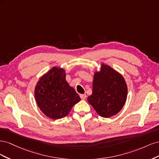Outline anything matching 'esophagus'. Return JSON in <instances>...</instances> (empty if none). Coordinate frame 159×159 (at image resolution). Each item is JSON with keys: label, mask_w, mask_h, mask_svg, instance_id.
<instances>
[{"label": "esophagus", "mask_w": 159, "mask_h": 159, "mask_svg": "<svg viewBox=\"0 0 159 159\" xmlns=\"http://www.w3.org/2000/svg\"><path fill=\"white\" fill-rule=\"evenodd\" d=\"M80 98H81V99H82V100H84V99H85V98H86V97H87V96H86V95L85 94H80Z\"/></svg>", "instance_id": "34e87169"}]
</instances>
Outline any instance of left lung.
I'll list each match as a JSON object with an SVG mask.
<instances>
[{
    "instance_id": "1",
    "label": "left lung",
    "mask_w": 159,
    "mask_h": 159,
    "mask_svg": "<svg viewBox=\"0 0 159 159\" xmlns=\"http://www.w3.org/2000/svg\"><path fill=\"white\" fill-rule=\"evenodd\" d=\"M92 94L89 103L100 116L110 117L121 110L127 97V86L123 77L103 63L93 76Z\"/></svg>"
}]
</instances>
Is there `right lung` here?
<instances>
[{
    "label": "right lung",
    "mask_w": 159,
    "mask_h": 159,
    "mask_svg": "<svg viewBox=\"0 0 159 159\" xmlns=\"http://www.w3.org/2000/svg\"><path fill=\"white\" fill-rule=\"evenodd\" d=\"M34 95L38 107L52 119L65 117L80 101L79 95L66 80L63 68L54 67L40 78Z\"/></svg>",
    "instance_id": "1"
}]
</instances>
